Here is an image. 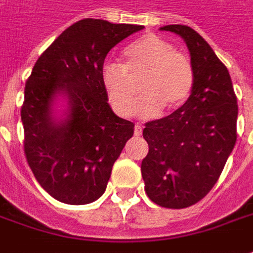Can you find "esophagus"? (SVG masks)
Returning <instances> with one entry per match:
<instances>
[{
	"mask_svg": "<svg viewBox=\"0 0 253 253\" xmlns=\"http://www.w3.org/2000/svg\"><path fill=\"white\" fill-rule=\"evenodd\" d=\"M141 133H142V127H141V125L137 123V125L134 126V134H135V135H141Z\"/></svg>",
	"mask_w": 253,
	"mask_h": 253,
	"instance_id": "1",
	"label": "esophagus"
}]
</instances>
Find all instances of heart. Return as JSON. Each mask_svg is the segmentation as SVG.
<instances>
[{
    "mask_svg": "<svg viewBox=\"0 0 253 253\" xmlns=\"http://www.w3.org/2000/svg\"><path fill=\"white\" fill-rule=\"evenodd\" d=\"M125 62L105 63L101 82L112 109L122 118L133 113L135 85L140 79L144 92L135 105L142 118H154L162 111L174 109L190 97L194 85V68L187 55L156 34H147L131 42L123 52Z\"/></svg>",
    "mask_w": 253,
    "mask_h": 253,
    "instance_id": "1",
    "label": "heart"
}]
</instances>
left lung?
I'll return each instance as SVG.
<instances>
[{"label": "left lung", "instance_id": "left-lung-1", "mask_svg": "<svg viewBox=\"0 0 253 253\" xmlns=\"http://www.w3.org/2000/svg\"><path fill=\"white\" fill-rule=\"evenodd\" d=\"M161 30L184 39L191 54L194 85L183 106L145 123L148 154L141 163L145 192L156 205H195L219 180L237 141L238 105L224 63L198 33L184 25Z\"/></svg>", "mask_w": 253, "mask_h": 253}]
</instances>
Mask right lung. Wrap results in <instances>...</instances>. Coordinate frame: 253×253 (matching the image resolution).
Returning <instances> with one entry per match:
<instances>
[{"instance_id": "1", "label": "right lung", "mask_w": 253, "mask_h": 253, "mask_svg": "<svg viewBox=\"0 0 253 253\" xmlns=\"http://www.w3.org/2000/svg\"><path fill=\"white\" fill-rule=\"evenodd\" d=\"M142 26L83 19L40 55L25 87L20 109L25 155L45 191L69 205H85L104 194L112 166L134 123L116 116L108 104L101 70L108 52ZM68 97V118H52V101Z\"/></svg>"}]
</instances>
